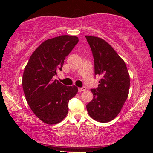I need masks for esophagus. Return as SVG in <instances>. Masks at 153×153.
Listing matches in <instances>:
<instances>
[{
    "label": "esophagus",
    "instance_id": "34e87169",
    "mask_svg": "<svg viewBox=\"0 0 153 153\" xmlns=\"http://www.w3.org/2000/svg\"><path fill=\"white\" fill-rule=\"evenodd\" d=\"M86 90V88L85 87V86H84V87H82V88H78V91L79 92H84V91H85V90Z\"/></svg>",
    "mask_w": 153,
    "mask_h": 153
}]
</instances>
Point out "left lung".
I'll use <instances>...</instances> for the list:
<instances>
[{"label": "left lung", "mask_w": 153, "mask_h": 153, "mask_svg": "<svg viewBox=\"0 0 153 153\" xmlns=\"http://www.w3.org/2000/svg\"><path fill=\"white\" fill-rule=\"evenodd\" d=\"M94 60V73L101 76L93 99L86 105L89 115L101 123L117 117L128 97L130 77L124 61L102 38L86 36Z\"/></svg>", "instance_id": "1"}]
</instances>
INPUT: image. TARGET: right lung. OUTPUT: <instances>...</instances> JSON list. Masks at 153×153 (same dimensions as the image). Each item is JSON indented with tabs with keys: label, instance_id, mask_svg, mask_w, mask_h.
Returning <instances> with one entry per match:
<instances>
[{
	"label": "right lung",
	"instance_id": "1",
	"mask_svg": "<svg viewBox=\"0 0 153 153\" xmlns=\"http://www.w3.org/2000/svg\"><path fill=\"white\" fill-rule=\"evenodd\" d=\"M78 41L77 36L68 35L45 40L32 53L24 69L22 86L27 102L33 113L49 125L66 117L69 100L78 91L76 86H64L53 79L62 70L65 59Z\"/></svg>",
	"mask_w": 153,
	"mask_h": 153
}]
</instances>
